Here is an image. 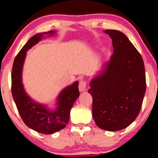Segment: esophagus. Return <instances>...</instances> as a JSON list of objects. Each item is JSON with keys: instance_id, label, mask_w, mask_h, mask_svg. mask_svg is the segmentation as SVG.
<instances>
[{"instance_id": "34e87169", "label": "esophagus", "mask_w": 158, "mask_h": 158, "mask_svg": "<svg viewBox=\"0 0 158 158\" xmlns=\"http://www.w3.org/2000/svg\"><path fill=\"white\" fill-rule=\"evenodd\" d=\"M86 90V82L84 80H81L79 83V91L81 92H83Z\"/></svg>"}]
</instances>
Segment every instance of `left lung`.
Segmentation results:
<instances>
[{"label": "left lung", "mask_w": 158, "mask_h": 158, "mask_svg": "<svg viewBox=\"0 0 158 158\" xmlns=\"http://www.w3.org/2000/svg\"><path fill=\"white\" fill-rule=\"evenodd\" d=\"M104 32L112 39L114 52L91 80L88 91L97 125L118 131L133 123L141 110L147 87L144 64L125 34L116 30Z\"/></svg>", "instance_id": "8db88e82"}]
</instances>
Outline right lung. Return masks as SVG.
Instances as JSON below:
<instances>
[{
  "label": "right lung",
  "instance_id": "right-lung-1",
  "mask_svg": "<svg viewBox=\"0 0 158 158\" xmlns=\"http://www.w3.org/2000/svg\"><path fill=\"white\" fill-rule=\"evenodd\" d=\"M55 34V31H50L32 36L17 54L11 72V93L21 118L31 129L46 135L65 127L69 122L72 107L80 95L79 83L75 81L59 93L55 108L50 109L48 105L33 100L25 90L22 75L27 51L44 38L45 35L52 36Z\"/></svg>",
  "mask_w": 158,
  "mask_h": 158
}]
</instances>
